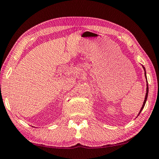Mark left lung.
<instances>
[{
    "mask_svg": "<svg viewBox=\"0 0 159 159\" xmlns=\"http://www.w3.org/2000/svg\"><path fill=\"white\" fill-rule=\"evenodd\" d=\"M143 66V68L144 69V71H145V77H146V83H147V87H146V96H145V99H144V101H143V106H142V107H141V110H140V111H139V115L141 113V111L143 110V108H144V106H145V104H146V100H147V97H148V81H147V78H146V69H145V68L143 67V66ZM138 115V116H139Z\"/></svg>",
    "mask_w": 159,
    "mask_h": 159,
    "instance_id": "8db88e82",
    "label": "left lung"
}]
</instances>
